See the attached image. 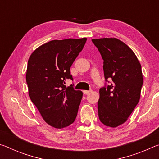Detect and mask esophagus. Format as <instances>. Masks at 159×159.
I'll list each match as a JSON object with an SVG mask.
<instances>
[{
	"label": "esophagus",
	"mask_w": 159,
	"mask_h": 159,
	"mask_svg": "<svg viewBox=\"0 0 159 159\" xmlns=\"http://www.w3.org/2000/svg\"><path fill=\"white\" fill-rule=\"evenodd\" d=\"M92 92V90H83V93L85 94V95H88V94H89L90 93Z\"/></svg>",
	"instance_id": "34e87169"
}]
</instances>
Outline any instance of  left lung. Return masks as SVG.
<instances>
[{
	"instance_id": "1",
	"label": "left lung",
	"mask_w": 159,
	"mask_h": 159,
	"mask_svg": "<svg viewBox=\"0 0 159 159\" xmlns=\"http://www.w3.org/2000/svg\"><path fill=\"white\" fill-rule=\"evenodd\" d=\"M104 60L105 80L111 84L99 89L98 103L100 121L116 128L124 123L140 98L143 84L141 64L135 54L115 38L92 39Z\"/></svg>"
}]
</instances>
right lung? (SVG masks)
<instances>
[{"label":"right lung","instance_id":"add662e5","mask_svg":"<svg viewBox=\"0 0 159 159\" xmlns=\"http://www.w3.org/2000/svg\"><path fill=\"white\" fill-rule=\"evenodd\" d=\"M86 41V38L54 40L29 57L26 74L29 98L45 121L54 128L67 127L76 118L83 93L64 84L66 79L73 80L70 67Z\"/></svg>","mask_w":159,"mask_h":159}]
</instances>
